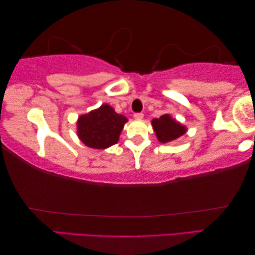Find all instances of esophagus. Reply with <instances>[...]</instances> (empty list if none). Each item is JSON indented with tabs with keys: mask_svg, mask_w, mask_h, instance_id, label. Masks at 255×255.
<instances>
[{
	"mask_svg": "<svg viewBox=\"0 0 255 255\" xmlns=\"http://www.w3.org/2000/svg\"><path fill=\"white\" fill-rule=\"evenodd\" d=\"M133 118H134L135 120H142L143 114H142V113H135V114L133 115Z\"/></svg>",
	"mask_w": 255,
	"mask_h": 255,
	"instance_id": "34e87169",
	"label": "esophagus"
}]
</instances>
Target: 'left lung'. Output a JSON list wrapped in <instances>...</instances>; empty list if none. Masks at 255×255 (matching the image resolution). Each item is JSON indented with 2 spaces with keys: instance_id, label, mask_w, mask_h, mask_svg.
<instances>
[{
  "instance_id": "obj_1",
  "label": "left lung",
  "mask_w": 255,
  "mask_h": 255,
  "mask_svg": "<svg viewBox=\"0 0 255 255\" xmlns=\"http://www.w3.org/2000/svg\"><path fill=\"white\" fill-rule=\"evenodd\" d=\"M151 125L158 141L161 143L174 142L187 131L185 125L179 123L169 114L161 115L159 119H153Z\"/></svg>"
}]
</instances>
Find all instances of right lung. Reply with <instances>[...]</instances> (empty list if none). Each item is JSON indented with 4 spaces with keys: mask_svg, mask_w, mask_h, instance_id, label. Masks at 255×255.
Here are the masks:
<instances>
[{
    "mask_svg": "<svg viewBox=\"0 0 255 255\" xmlns=\"http://www.w3.org/2000/svg\"><path fill=\"white\" fill-rule=\"evenodd\" d=\"M128 119L118 114L108 104H103L77 121V135L82 143L94 149H107L118 143Z\"/></svg>",
    "mask_w": 255,
    "mask_h": 255,
    "instance_id": "obj_1",
    "label": "right lung"
}]
</instances>
